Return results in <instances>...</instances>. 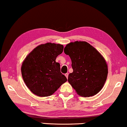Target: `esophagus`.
Masks as SVG:
<instances>
[{"mask_svg": "<svg viewBox=\"0 0 127 127\" xmlns=\"http://www.w3.org/2000/svg\"><path fill=\"white\" fill-rule=\"evenodd\" d=\"M65 75L66 76V77L67 78H68V75H69V74H68V73H66L65 74Z\"/></svg>", "mask_w": 127, "mask_h": 127, "instance_id": "1", "label": "esophagus"}]
</instances>
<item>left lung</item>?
Instances as JSON below:
<instances>
[{"instance_id": "8db88e82", "label": "left lung", "mask_w": 127, "mask_h": 127, "mask_svg": "<svg viewBox=\"0 0 127 127\" xmlns=\"http://www.w3.org/2000/svg\"><path fill=\"white\" fill-rule=\"evenodd\" d=\"M64 52L71 60L73 73L68 82L80 96H93L101 90L106 82L108 68L106 61L96 49L85 41L66 45Z\"/></svg>"}]
</instances>
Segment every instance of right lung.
<instances>
[{"label": "right lung", "mask_w": 127, "mask_h": 127, "mask_svg": "<svg viewBox=\"0 0 127 127\" xmlns=\"http://www.w3.org/2000/svg\"><path fill=\"white\" fill-rule=\"evenodd\" d=\"M64 46L46 43L37 46L25 58L21 66V74L28 89L39 96L52 95L67 81L61 73L60 64L56 59Z\"/></svg>", "instance_id": "right-lung-1"}]
</instances>
